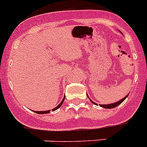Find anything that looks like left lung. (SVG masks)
Returning a JSON list of instances; mask_svg holds the SVG:
<instances>
[{"label": "left lung", "instance_id": "obj_1", "mask_svg": "<svg viewBox=\"0 0 147 147\" xmlns=\"http://www.w3.org/2000/svg\"><path fill=\"white\" fill-rule=\"evenodd\" d=\"M127 96H128V95L125 96L124 98H122L121 100L118 101V102H117L115 103H112V104H109V105H100V106H102V108H105V109H113V108H115V107H117L118 105H120L121 103L122 102H123V101H124L127 97ZM91 102H92V101H91ZM92 102L94 103V104H96V103L93 102Z\"/></svg>", "mask_w": 147, "mask_h": 147}]
</instances>
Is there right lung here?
Masks as SVG:
<instances>
[{
  "label": "right lung",
  "mask_w": 147,
  "mask_h": 147,
  "mask_svg": "<svg viewBox=\"0 0 147 147\" xmlns=\"http://www.w3.org/2000/svg\"><path fill=\"white\" fill-rule=\"evenodd\" d=\"M64 98H65V97H64V98H63V100L61 101V102L60 103L59 105H57V106L56 107L55 109H52V111H55V110H57V109H59L60 107L61 106V105H62V104H63V102H64ZM35 112H36V113H37V114H48V113H49V112H50V111H35Z\"/></svg>",
  "instance_id": "obj_1"
}]
</instances>
